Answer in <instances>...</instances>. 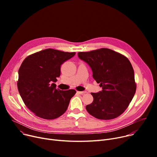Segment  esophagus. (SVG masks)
<instances>
[{"label":"esophagus","mask_w":157,"mask_h":157,"mask_svg":"<svg viewBox=\"0 0 157 157\" xmlns=\"http://www.w3.org/2000/svg\"><path fill=\"white\" fill-rule=\"evenodd\" d=\"M86 92H80V91H77V94H81V95H83L84 94H85Z\"/></svg>","instance_id":"esophagus-1"}]
</instances>
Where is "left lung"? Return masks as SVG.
Returning <instances> with one entry per match:
<instances>
[{"label":"left lung","instance_id":"1","mask_svg":"<svg viewBox=\"0 0 157 157\" xmlns=\"http://www.w3.org/2000/svg\"><path fill=\"white\" fill-rule=\"evenodd\" d=\"M78 57L92 69L93 78L102 91L91 93L92 104L86 111L101 120L119 117L132 100L136 90L134 71L127 57L108 48L79 52Z\"/></svg>","mask_w":157,"mask_h":157}]
</instances>
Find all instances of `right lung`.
Returning a JSON list of instances; mask_svg holds the SVG:
<instances>
[{
    "instance_id": "add662e5",
    "label": "right lung",
    "mask_w": 157,
    "mask_h": 157,
    "mask_svg": "<svg viewBox=\"0 0 157 157\" xmlns=\"http://www.w3.org/2000/svg\"><path fill=\"white\" fill-rule=\"evenodd\" d=\"M75 54L46 49L28 56L22 62L18 71V92L36 116L53 120L67 110L76 90L56 89L54 83L60 76L61 65Z\"/></svg>"
}]
</instances>
